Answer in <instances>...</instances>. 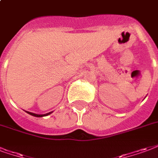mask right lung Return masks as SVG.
<instances>
[{"label":"right lung","instance_id":"obj_1","mask_svg":"<svg viewBox=\"0 0 158 158\" xmlns=\"http://www.w3.org/2000/svg\"><path fill=\"white\" fill-rule=\"evenodd\" d=\"M27 113L30 115H31V116H34V117H46V116H48L50 115L52 112H48L47 114H41V115H39V114H35V113H32V112H30V111H27Z\"/></svg>","mask_w":158,"mask_h":158}]
</instances>
